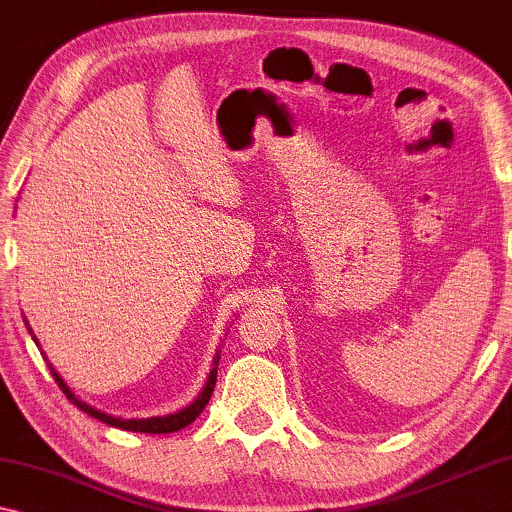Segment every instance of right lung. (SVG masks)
<instances>
[{"label": "right lung", "instance_id": "right-lung-1", "mask_svg": "<svg viewBox=\"0 0 512 512\" xmlns=\"http://www.w3.org/2000/svg\"><path fill=\"white\" fill-rule=\"evenodd\" d=\"M216 366H219V359H214V370L209 373V380L205 384V389H202V394L195 398V403L188 405V408L174 412V415H167V417H151V419H116L111 415H104V412L100 410H93L90 405L76 401V396L72 394V391L67 389V384L62 382V377L55 373L53 370V377L55 382H58V387L65 391V396L69 398V401H74L76 405L83 412H88L90 417L100 419V422L104 424H111V426H118V429H125V431H137V433H172V431H179L184 429V426H188L191 422H195V419L200 417V412L205 410V405L209 403V398H212V391H214V384H216Z\"/></svg>", "mask_w": 512, "mask_h": 512}]
</instances>
